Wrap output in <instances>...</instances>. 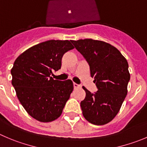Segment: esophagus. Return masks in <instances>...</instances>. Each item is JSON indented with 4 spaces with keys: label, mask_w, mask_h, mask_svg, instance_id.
I'll list each match as a JSON object with an SVG mask.
<instances>
[{
    "label": "esophagus",
    "mask_w": 147,
    "mask_h": 147,
    "mask_svg": "<svg viewBox=\"0 0 147 147\" xmlns=\"http://www.w3.org/2000/svg\"><path fill=\"white\" fill-rule=\"evenodd\" d=\"M74 89H76V88H79V87H81V86H80V85L74 83Z\"/></svg>",
    "instance_id": "obj_1"
}]
</instances>
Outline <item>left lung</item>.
Masks as SVG:
<instances>
[{"mask_svg": "<svg viewBox=\"0 0 147 147\" xmlns=\"http://www.w3.org/2000/svg\"><path fill=\"white\" fill-rule=\"evenodd\" d=\"M86 60L91 77L97 87L94 94L83 86L86 97L81 102L85 119L94 125L108 123L116 116L128 93V61L121 52L105 42L84 39L71 40Z\"/></svg>", "mask_w": 147, "mask_h": 147, "instance_id": "8db88e82", "label": "left lung"}]
</instances>
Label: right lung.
<instances>
[{"label": "right lung", "mask_w": 147, "mask_h": 147, "mask_svg": "<svg viewBox=\"0 0 147 147\" xmlns=\"http://www.w3.org/2000/svg\"><path fill=\"white\" fill-rule=\"evenodd\" d=\"M74 48L68 40H48L25 50L11 68L12 85L28 114L48 123L61 116L74 89L72 81L50 76L61 67L64 54Z\"/></svg>", "instance_id": "right-lung-1"}]
</instances>
